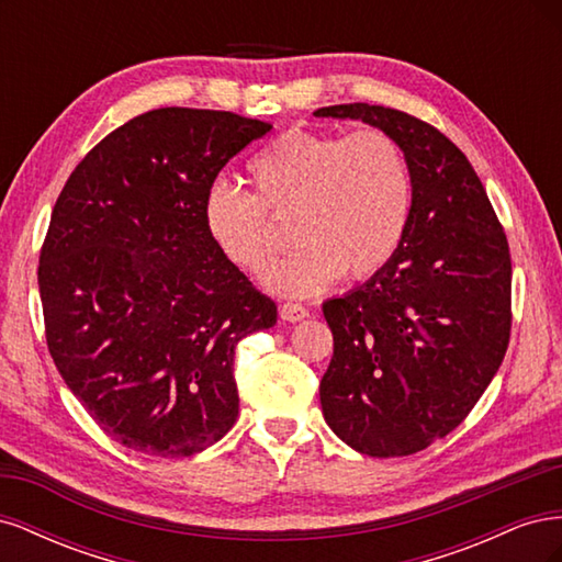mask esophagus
I'll use <instances>...</instances> for the list:
<instances>
[{"mask_svg": "<svg viewBox=\"0 0 562 562\" xmlns=\"http://www.w3.org/2000/svg\"><path fill=\"white\" fill-rule=\"evenodd\" d=\"M279 314H281V318L283 321H288V323H297V321H302V318H307L310 316V312L302 307V304H297V302H285V304H281L279 307Z\"/></svg>", "mask_w": 562, "mask_h": 562, "instance_id": "esophagus-1", "label": "esophagus"}]
</instances>
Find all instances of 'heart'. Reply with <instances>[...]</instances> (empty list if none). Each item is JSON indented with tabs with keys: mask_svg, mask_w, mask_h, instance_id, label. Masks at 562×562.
Instances as JSON below:
<instances>
[{
	"mask_svg": "<svg viewBox=\"0 0 562 562\" xmlns=\"http://www.w3.org/2000/svg\"><path fill=\"white\" fill-rule=\"evenodd\" d=\"M255 194L213 182L203 223L220 255L258 271L277 250V220H293V255L262 271L281 297H312L345 277L370 279L398 252L413 213V173L389 133L293 128L248 166Z\"/></svg>",
	"mask_w": 562,
	"mask_h": 562,
	"instance_id": "heart-1",
	"label": "heart"
}]
</instances>
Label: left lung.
<instances>
[{
	"label": "left lung",
	"instance_id": "obj_1",
	"mask_svg": "<svg viewBox=\"0 0 562 562\" xmlns=\"http://www.w3.org/2000/svg\"><path fill=\"white\" fill-rule=\"evenodd\" d=\"M389 133L413 173V213L391 262L323 302L333 359L321 380L328 427L370 457L413 454L448 436L497 375L512 330V258L499 220L454 143L419 119L333 105Z\"/></svg>",
	"mask_w": 562,
	"mask_h": 562
}]
</instances>
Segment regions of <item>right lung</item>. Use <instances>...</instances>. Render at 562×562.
<instances>
[{
  "mask_svg": "<svg viewBox=\"0 0 562 562\" xmlns=\"http://www.w3.org/2000/svg\"><path fill=\"white\" fill-rule=\"evenodd\" d=\"M271 131L161 108L100 140L67 178L40 255L46 342L79 403L145 457H192L239 417L234 349L277 307L203 223L225 164Z\"/></svg>",
  "mask_w": 562,
  "mask_h": 562,
  "instance_id": "right-lung-1",
  "label": "right lung"
}]
</instances>
